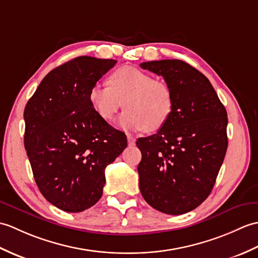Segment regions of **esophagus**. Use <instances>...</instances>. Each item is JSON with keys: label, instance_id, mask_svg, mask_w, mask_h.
I'll list each match as a JSON object with an SVG mask.
<instances>
[{"label": "esophagus", "instance_id": "esophagus-1", "mask_svg": "<svg viewBox=\"0 0 258 258\" xmlns=\"http://www.w3.org/2000/svg\"><path fill=\"white\" fill-rule=\"evenodd\" d=\"M135 144H136V139L134 138V137L128 136V146L133 147V146H135Z\"/></svg>", "mask_w": 258, "mask_h": 258}]
</instances>
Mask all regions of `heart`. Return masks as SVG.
Returning <instances> with one entry per match:
<instances>
[{"mask_svg": "<svg viewBox=\"0 0 258 258\" xmlns=\"http://www.w3.org/2000/svg\"><path fill=\"white\" fill-rule=\"evenodd\" d=\"M108 86L95 85L88 91L93 110L105 121H111L120 108V128L156 133L167 123L173 109V93L168 83L136 67L124 66L112 72Z\"/></svg>", "mask_w": 258, "mask_h": 258, "instance_id": "obj_1", "label": "heart"}]
</instances>
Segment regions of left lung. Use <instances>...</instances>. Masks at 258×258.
<instances>
[{
	"label": "left lung",
	"instance_id": "1",
	"mask_svg": "<svg viewBox=\"0 0 258 258\" xmlns=\"http://www.w3.org/2000/svg\"><path fill=\"white\" fill-rule=\"evenodd\" d=\"M164 78L173 93L172 113L156 135L137 140L142 158L139 186L162 213L184 214L205 201L227 149V113L209 79L185 61L140 64Z\"/></svg>",
	"mask_w": 258,
	"mask_h": 258
}]
</instances>
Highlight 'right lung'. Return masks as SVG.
Wrapping results in <instances>:
<instances>
[{"mask_svg": "<svg viewBox=\"0 0 258 258\" xmlns=\"http://www.w3.org/2000/svg\"><path fill=\"white\" fill-rule=\"evenodd\" d=\"M114 59L76 57L49 72L27 101L24 145L43 197L65 212L93 207L102 196L105 169L127 137L91 108L88 91Z\"/></svg>", "mask_w": 258, "mask_h": 258, "instance_id": "add662e5", "label": "right lung"}]
</instances>
